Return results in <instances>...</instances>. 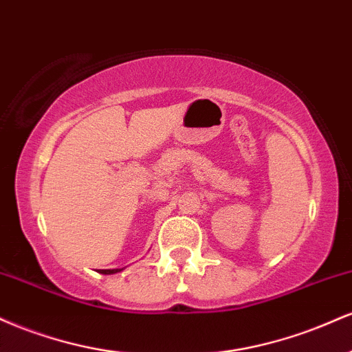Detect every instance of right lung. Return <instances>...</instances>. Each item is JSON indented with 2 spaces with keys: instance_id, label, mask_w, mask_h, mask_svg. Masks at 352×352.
Returning <instances> with one entry per match:
<instances>
[{
  "instance_id": "add662e5",
  "label": "right lung",
  "mask_w": 352,
  "mask_h": 352,
  "mask_svg": "<svg viewBox=\"0 0 352 352\" xmlns=\"http://www.w3.org/2000/svg\"><path fill=\"white\" fill-rule=\"evenodd\" d=\"M122 270H124V268H122ZM122 270H120V268H114V270H100L99 273H102V274H116V273L122 272Z\"/></svg>"
}]
</instances>
